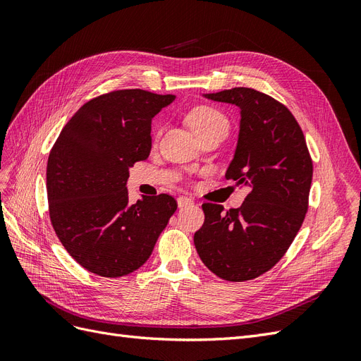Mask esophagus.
<instances>
[{
  "label": "esophagus",
  "instance_id": "34e87169",
  "mask_svg": "<svg viewBox=\"0 0 361 361\" xmlns=\"http://www.w3.org/2000/svg\"><path fill=\"white\" fill-rule=\"evenodd\" d=\"M190 204H192V199H191V197H187V195H180V197L178 199V206H179V207L190 206Z\"/></svg>",
  "mask_w": 361,
  "mask_h": 361
}]
</instances>
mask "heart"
<instances>
[{
  "label": "heart",
  "instance_id": "1",
  "mask_svg": "<svg viewBox=\"0 0 361 361\" xmlns=\"http://www.w3.org/2000/svg\"><path fill=\"white\" fill-rule=\"evenodd\" d=\"M187 120H188V125L191 126V129L195 134H197V137L200 134H203L204 130L211 129V128L228 125L226 116L220 110H216L215 106H211V105L194 106L192 110L187 114Z\"/></svg>",
  "mask_w": 361,
  "mask_h": 361
}]
</instances>
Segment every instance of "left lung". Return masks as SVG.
Masks as SVG:
<instances>
[{
    "label": "left lung",
    "mask_w": 361,
    "mask_h": 361,
    "mask_svg": "<svg viewBox=\"0 0 361 361\" xmlns=\"http://www.w3.org/2000/svg\"><path fill=\"white\" fill-rule=\"evenodd\" d=\"M241 108L233 161L226 171L248 194L223 212L203 203L204 223L194 233L203 264L227 281L253 280L285 256L309 209L313 162L297 118L281 102L247 87L204 94Z\"/></svg>",
    "instance_id": "8db88e82"
}]
</instances>
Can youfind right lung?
<instances>
[{"label":"right lung","mask_w":361,"mask_h":361,"mask_svg":"<svg viewBox=\"0 0 361 361\" xmlns=\"http://www.w3.org/2000/svg\"><path fill=\"white\" fill-rule=\"evenodd\" d=\"M173 94L116 90L84 104L54 143L49 218L68 253L93 274L123 277L150 257L178 203L169 194L130 204L129 167L147 159L150 125Z\"/></svg>","instance_id":"1"}]
</instances>
